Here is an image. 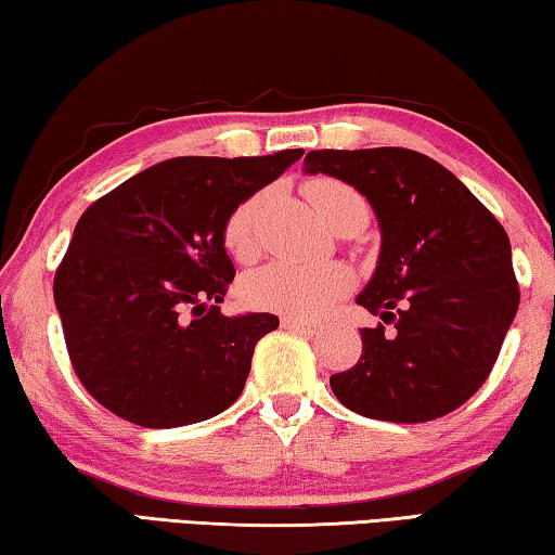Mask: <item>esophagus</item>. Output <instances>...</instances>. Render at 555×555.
Returning a JSON list of instances; mask_svg holds the SVG:
<instances>
[{
	"label": "esophagus",
	"mask_w": 555,
	"mask_h": 555,
	"mask_svg": "<svg viewBox=\"0 0 555 555\" xmlns=\"http://www.w3.org/2000/svg\"><path fill=\"white\" fill-rule=\"evenodd\" d=\"M281 327L284 331H296V333H315V323L304 321V318H294V315H284L281 318Z\"/></svg>",
	"instance_id": "1"
}]
</instances>
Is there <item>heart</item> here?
Returning <instances> with one entry per match:
<instances>
[{
  "mask_svg": "<svg viewBox=\"0 0 555 555\" xmlns=\"http://www.w3.org/2000/svg\"><path fill=\"white\" fill-rule=\"evenodd\" d=\"M308 201L321 215L327 228L350 234L370 220V205L354 185L333 176H315L304 185ZM267 193H255L234 205L222 228V240L234 259H251L259 247V220L264 210ZM352 288L350 269L343 264L304 267L291 261L251 271L242 279L240 296L247 306L261 311H276L304 321H313L327 311Z\"/></svg>",
  "mask_w": 555,
  "mask_h": 555,
  "instance_id": "heart-1",
  "label": "heart"
}]
</instances>
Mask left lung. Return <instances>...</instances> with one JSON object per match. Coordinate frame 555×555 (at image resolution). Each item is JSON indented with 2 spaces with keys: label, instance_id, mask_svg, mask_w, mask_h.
Listing matches in <instances>:
<instances>
[{
  "label": "left lung",
  "instance_id": "8db88e82",
  "mask_svg": "<svg viewBox=\"0 0 555 555\" xmlns=\"http://www.w3.org/2000/svg\"><path fill=\"white\" fill-rule=\"evenodd\" d=\"M304 166L354 185L382 230L377 271L357 296L382 323L360 331V362L331 377L337 401L393 424L463 406L490 377L519 308L500 220L448 168L411 149H321Z\"/></svg>",
  "mask_w": 555,
  "mask_h": 555
}]
</instances>
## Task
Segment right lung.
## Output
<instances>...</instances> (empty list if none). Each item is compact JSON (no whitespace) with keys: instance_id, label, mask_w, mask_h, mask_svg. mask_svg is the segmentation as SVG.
<instances>
[{"instance_id":"right-lung-1","label":"right lung","mask_w":555,"mask_h":555,"mask_svg":"<svg viewBox=\"0 0 555 555\" xmlns=\"http://www.w3.org/2000/svg\"><path fill=\"white\" fill-rule=\"evenodd\" d=\"M300 156L168 158L82 212L53 298L92 399L144 428L198 424L237 401L255 345L279 318L220 313L234 279L222 228Z\"/></svg>"}]
</instances>
